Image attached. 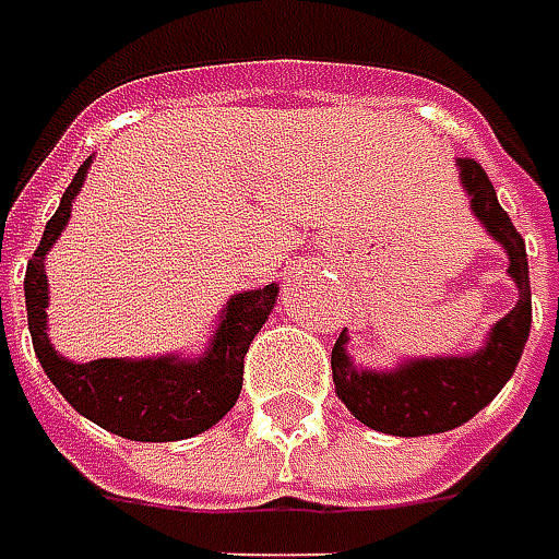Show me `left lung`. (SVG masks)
<instances>
[{
	"instance_id": "left-lung-1",
	"label": "left lung",
	"mask_w": 559,
	"mask_h": 559,
	"mask_svg": "<svg viewBox=\"0 0 559 559\" xmlns=\"http://www.w3.org/2000/svg\"><path fill=\"white\" fill-rule=\"evenodd\" d=\"M462 182L472 194V210L488 226V233L510 254V273L519 286L516 308L493 326L488 346L465 358H431L408 361L390 374L355 371L346 358V336L340 333L330 365L340 400L352 415L383 433L396 437H425V433L453 431L478 415L513 377L519 355L525 349L532 326V289H528V258L525 241L510 223L507 210L497 204V191L488 173L475 159H460Z\"/></svg>"
}]
</instances>
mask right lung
Returning a JSON list of instances; mask_svg holds the SVG:
<instances>
[{"label": "right lung", "instance_id": "right-lung-1", "mask_svg": "<svg viewBox=\"0 0 559 559\" xmlns=\"http://www.w3.org/2000/svg\"><path fill=\"white\" fill-rule=\"evenodd\" d=\"M87 166L91 159L74 173V179L62 194V204L46 223L40 245L27 261V273H24L27 326L43 371L84 418L97 421L99 428L119 433L126 440L166 443V440H185L207 431L236 405L245 377V355L276 301V286L236 295L226 308V321L219 323L213 336L207 358L201 361H169V358H154V361L99 358L87 365L66 361L46 340L43 258L69 223L71 201L81 191Z\"/></svg>", "mask_w": 559, "mask_h": 559}]
</instances>
